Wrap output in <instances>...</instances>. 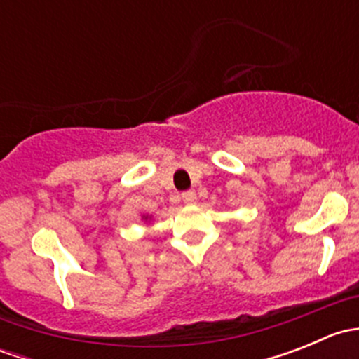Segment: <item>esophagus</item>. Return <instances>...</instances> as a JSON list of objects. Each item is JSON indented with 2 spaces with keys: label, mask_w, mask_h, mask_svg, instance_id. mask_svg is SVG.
<instances>
[{
  "label": "esophagus",
  "mask_w": 359,
  "mask_h": 359,
  "mask_svg": "<svg viewBox=\"0 0 359 359\" xmlns=\"http://www.w3.org/2000/svg\"><path fill=\"white\" fill-rule=\"evenodd\" d=\"M182 201L186 203V205H193V203L196 201V193H194V191H186V193H182Z\"/></svg>",
  "instance_id": "34e87169"
}]
</instances>
